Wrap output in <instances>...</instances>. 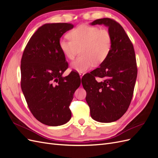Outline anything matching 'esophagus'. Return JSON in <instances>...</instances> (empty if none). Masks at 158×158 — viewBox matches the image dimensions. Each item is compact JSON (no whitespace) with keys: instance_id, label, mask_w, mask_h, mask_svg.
Returning <instances> with one entry per match:
<instances>
[{"instance_id":"esophagus-1","label":"esophagus","mask_w":158,"mask_h":158,"mask_svg":"<svg viewBox=\"0 0 158 158\" xmlns=\"http://www.w3.org/2000/svg\"><path fill=\"white\" fill-rule=\"evenodd\" d=\"M84 74H85V73H79V75H80V78H82V76L84 75Z\"/></svg>"}]
</instances>
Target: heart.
Instances as JSON below:
<instances>
[{
	"instance_id": "1",
	"label": "heart",
	"mask_w": 158,
	"mask_h": 158,
	"mask_svg": "<svg viewBox=\"0 0 158 158\" xmlns=\"http://www.w3.org/2000/svg\"><path fill=\"white\" fill-rule=\"evenodd\" d=\"M69 40L59 41L60 49L69 60H73L80 50V56L71 64V69L78 72L86 71L92 65L105 62L112 48V35L106 28L80 25L72 30Z\"/></svg>"
}]
</instances>
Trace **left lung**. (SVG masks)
I'll list each match as a JSON object with an SVG mask.
<instances>
[{
  "mask_svg": "<svg viewBox=\"0 0 158 158\" xmlns=\"http://www.w3.org/2000/svg\"><path fill=\"white\" fill-rule=\"evenodd\" d=\"M90 24L108 27L112 48L99 68L83 76L82 84L88 92L85 100L92 118L111 123L120 118L131 104L137 77L135 52L123 27L113 19H98Z\"/></svg>",
  "mask_w": 158,
  "mask_h": 158,
  "instance_id": "left-lung-1",
  "label": "left lung"
}]
</instances>
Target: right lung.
Instances as JSON below:
<instances>
[{
	"mask_svg": "<svg viewBox=\"0 0 158 158\" xmlns=\"http://www.w3.org/2000/svg\"><path fill=\"white\" fill-rule=\"evenodd\" d=\"M74 25L68 23H45L28 41L21 60V88L31 113L48 126H60L71 118L70 104L80 85V76L68 68L59 41Z\"/></svg>",
	"mask_w": 158,
	"mask_h": 158,
	"instance_id": "right-lung-1",
	"label": "right lung"
}]
</instances>
